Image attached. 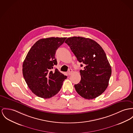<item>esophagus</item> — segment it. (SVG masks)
Listing matches in <instances>:
<instances>
[{
  "label": "esophagus",
  "instance_id": "1",
  "mask_svg": "<svg viewBox=\"0 0 133 133\" xmlns=\"http://www.w3.org/2000/svg\"><path fill=\"white\" fill-rule=\"evenodd\" d=\"M72 70L71 69H70L68 70V75H71V74H72Z\"/></svg>",
  "mask_w": 133,
  "mask_h": 133
}]
</instances>
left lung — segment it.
I'll return each instance as SVG.
<instances>
[{
	"mask_svg": "<svg viewBox=\"0 0 133 133\" xmlns=\"http://www.w3.org/2000/svg\"><path fill=\"white\" fill-rule=\"evenodd\" d=\"M65 43L77 60L85 65L84 70L80 71L81 80L74 86L77 92L87 99L97 97L106 90L111 75L104 51L96 41L84 37H70Z\"/></svg>",
	"mask_w": 133,
	"mask_h": 133,
	"instance_id": "1",
	"label": "left lung"
}]
</instances>
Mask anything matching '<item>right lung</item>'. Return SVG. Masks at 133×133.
Listing matches in <instances>:
<instances>
[{"label": "right lung", "mask_w": 133, "mask_h": 133, "mask_svg": "<svg viewBox=\"0 0 133 133\" xmlns=\"http://www.w3.org/2000/svg\"><path fill=\"white\" fill-rule=\"evenodd\" d=\"M66 38L50 37L37 41L31 48L23 64V74L28 86L39 97H52L61 90L67 77L57 69L55 54Z\"/></svg>", "instance_id": "1"}]
</instances>
